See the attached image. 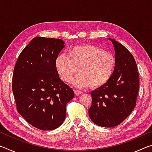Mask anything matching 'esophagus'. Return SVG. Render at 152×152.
I'll return each mask as SVG.
<instances>
[{
	"label": "esophagus",
	"instance_id": "34e87169",
	"mask_svg": "<svg viewBox=\"0 0 152 152\" xmlns=\"http://www.w3.org/2000/svg\"><path fill=\"white\" fill-rule=\"evenodd\" d=\"M74 93H75V94H76V95H80V94H82V93H83L82 91H78V90H74Z\"/></svg>",
	"mask_w": 152,
	"mask_h": 152
}]
</instances>
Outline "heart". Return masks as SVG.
Listing matches in <instances>:
<instances>
[{
  "label": "heart",
  "instance_id": "obj_1",
  "mask_svg": "<svg viewBox=\"0 0 152 152\" xmlns=\"http://www.w3.org/2000/svg\"><path fill=\"white\" fill-rule=\"evenodd\" d=\"M116 60L113 54L92 44L74 46L68 51V56H58L55 67L59 76L64 82L73 80L76 86H91L98 88L110 80L115 72Z\"/></svg>",
  "mask_w": 152,
  "mask_h": 152
}]
</instances>
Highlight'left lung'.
I'll list each match as a JSON object with an SVG mask.
<instances>
[{
  "instance_id": "8db88e82",
  "label": "left lung",
  "mask_w": 152,
  "mask_h": 152,
  "mask_svg": "<svg viewBox=\"0 0 152 152\" xmlns=\"http://www.w3.org/2000/svg\"><path fill=\"white\" fill-rule=\"evenodd\" d=\"M115 72L110 80L91 92L92 105L89 117L95 124L103 127L119 125L136 105L140 88V76L133 55L127 48L113 39Z\"/></svg>"
}]
</instances>
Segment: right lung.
Wrapping results in <instances>:
<instances>
[{"instance_id": "add662e5", "label": "right lung", "mask_w": 152, "mask_h": 152, "mask_svg": "<svg viewBox=\"0 0 152 152\" xmlns=\"http://www.w3.org/2000/svg\"><path fill=\"white\" fill-rule=\"evenodd\" d=\"M64 44L60 39L33 38L20 53L14 68L12 89L17 111L40 130H53L62 124L66 104L74 96L55 67Z\"/></svg>"}]
</instances>
